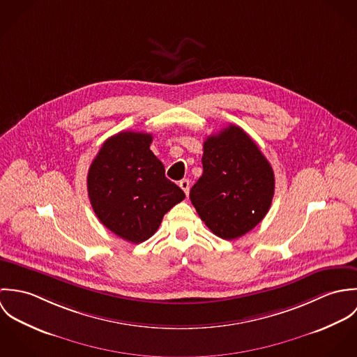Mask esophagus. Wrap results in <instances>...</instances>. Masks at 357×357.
Returning <instances> with one entry per match:
<instances>
[{
  "mask_svg": "<svg viewBox=\"0 0 357 357\" xmlns=\"http://www.w3.org/2000/svg\"><path fill=\"white\" fill-rule=\"evenodd\" d=\"M180 187H181V190L185 192V195L188 197V194H190V180H188V178H183V180L180 181Z\"/></svg>",
  "mask_w": 357,
  "mask_h": 357,
  "instance_id": "34e87169",
  "label": "esophagus"
}]
</instances>
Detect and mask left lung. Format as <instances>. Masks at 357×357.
Wrapping results in <instances>:
<instances>
[{
    "instance_id": "1",
    "label": "left lung",
    "mask_w": 357,
    "mask_h": 357,
    "mask_svg": "<svg viewBox=\"0 0 357 357\" xmlns=\"http://www.w3.org/2000/svg\"><path fill=\"white\" fill-rule=\"evenodd\" d=\"M202 165L204 174L190 191L199 217L218 238L243 236L272 204L271 163L242 128L229 125L206 139Z\"/></svg>"
}]
</instances>
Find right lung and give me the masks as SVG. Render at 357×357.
Masks as SVG:
<instances>
[{
	"mask_svg": "<svg viewBox=\"0 0 357 357\" xmlns=\"http://www.w3.org/2000/svg\"><path fill=\"white\" fill-rule=\"evenodd\" d=\"M153 135L119 132L102 143L88 172V195L102 225L116 236L142 243L185 194L166 178L150 150Z\"/></svg>",
	"mask_w": 357,
	"mask_h": 357,
	"instance_id": "add662e5",
	"label": "right lung"
}]
</instances>
